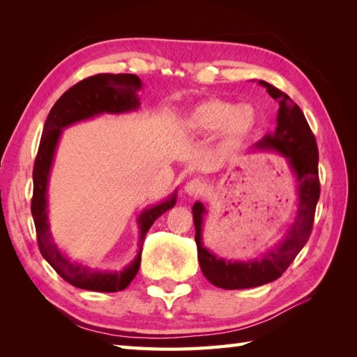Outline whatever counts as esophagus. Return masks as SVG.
Segmentation results:
<instances>
[{
  "instance_id": "34e87169",
  "label": "esophagus",
  "mask_w": 357,
  "mask_h": 357,
  "mask_svg": "<svg viewBox=\"0 0 357 357\" xmlns=\"http://www.w3.org/2000/svg\"><path fill=\"white\" fill-rule=\"evenodd\" d=\"M204 190V185L199 179H192L188 181V183L185 184L184 187V192L187 196H198L201 195Z\"/></svg>"
}]
</instances>
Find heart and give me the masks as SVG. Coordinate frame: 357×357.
Segmentation results:
<instances>
[{"instance_id": "1", "label": "heart", "mask_w": 357, "mask_h": 357, "mask_svg": "<svg viewBox=\"0 0 357 357\" xmlns=\"http://www.w3.org/2000/svg\"><path fill=\"white\" fill-rule=\"evenodd\" d=\"M184 130L193 136L219 135L225 146H236L247 139L257 126V113L250 104L225 100H208L196 105L184 116Z\"/></svg>"}]
</instances>
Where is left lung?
Masks as SVG:
<instances>
[{
	"label": "left lung",
	"instance_id": "8db88e82",
	"mask_svg": "<svg viewBox=\"0 0 357 357\" xmlns=\"http://www.w3.org/2000/svg\"><path fill=\"white\" fill-rule=\"evenodd\" d=\"M265 87L268 95L279 101L276 116V128L271 135H265L257 141L252 150L273 151L285 159L288 170L296 185L298 195V211L294 221L278 244L267 248L259 257L247 261H230L218 257L204 245L202 229L204 218L208 213L202 202L196 201L192 207L195 222V241L198 247V261L202 275L211 284L225 290H241L273 282L282 276L288 265L307 244L313 229L316 204L319 201L321 185L317 176V153L316 139L298 104L284 92L265 81H257Z\"/></svg>",
	"mask_w": 357,
	"mask_h": 357
}]
</instances>
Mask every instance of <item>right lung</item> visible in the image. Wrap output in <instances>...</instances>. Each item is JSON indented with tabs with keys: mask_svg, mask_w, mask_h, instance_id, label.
Returning <instances> with one entry per match:
<instances>
[{
	"mask_svg": "<svg viewBox=\"0 0 357 357\" xmlns=\"http://www.w3.org/2000/svg\"><path fill=\"white\" fill-rule=\"evenodd\" d=\"M142 81L128 73H100L79 81L59 98L49 112L43 128V136L33 167L32 216L36 229L38 245L53 270L70 285L89 291L116 293L132 282L141 265L142 242L156 219L176 204V190L169 198L144 208L136 218L139 230L138 253L123 270L90 268L72 261L56 245L50 231L49 221V179L59 139L64 128L101 115H123L139 109L138 92Z\"/></svg>",
	"mask_w": 357,
	"mask_h": 357,
	"instance_id": "add662e5",
	"label": "right lung"
}]
</instances>
